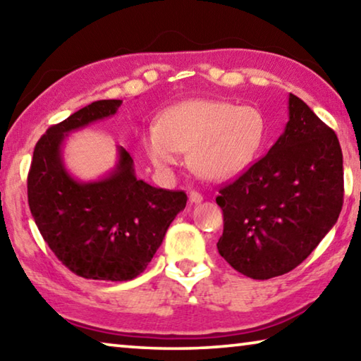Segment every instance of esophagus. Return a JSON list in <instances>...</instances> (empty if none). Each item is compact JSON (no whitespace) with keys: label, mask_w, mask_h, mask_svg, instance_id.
<instances>
[{"label":"esophagus","mask_w":361,"mask_h":361,"mask_svg":"<svg viewBox=\"0 0 361 361\" xmlns=\"http://www.w3.org/2000/svg\"><path fill=\"white\" fill-rule=\"evenodd\" d=\"M204 200V197H202V194H199V192H195V191H191L189 192V202H192V204H200Z\"/></svg>","instance_id":"esophagus-1"}]
</instances>
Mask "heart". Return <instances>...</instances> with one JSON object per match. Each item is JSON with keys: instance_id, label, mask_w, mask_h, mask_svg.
<instances>
[{"instance_id": "1", "label": "heart", "mask_w": 361, "mask_h": 361, "mask_svg": "<svg viewBox=\"0 0 361 361\" xmlns=\"http://www.w3.org/2000/svg\"><path fill=\"white\" fill-rule=\"evenodd\" d=\"M266 138V121L253 106L189 100L170 106L145 127L142 145L152 166L169 172L189 151V166L210 181L235 178L252 166Z\"/></svg>"}]
</instances>
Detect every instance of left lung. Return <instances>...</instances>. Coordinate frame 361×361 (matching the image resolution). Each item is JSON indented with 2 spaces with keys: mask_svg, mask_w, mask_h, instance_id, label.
Returning a JSON list of instances; mask_svg holds the SVG:
<instances>
[{
  "mask_svg": "<svg viewBox=\"0 0 361 361\" xmlns=\"http://www.w3.org/2000/svg\"><path fill=\"white\" fill-rule=\"evenodd\" d=\"M344 197L339 140L288 95V122L267 154L219 189L218 252L243 276L267 280L307 258L338 221Z\"/></svg>",
  "mask_w": 361,
  "mask_h": 361,
  "instance_id": "obj_1",
  "label": "left lung"
}]
</instances>
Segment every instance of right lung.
I'll list each match as a JSON object with an SVG mask.
<instances>
[{
	"mask_svg": "<svg viewBox=\"0 0 361 361\" xmlns=\"http://www.w3.org/2000/svg\"><path fill=\"white\" fill-rule=\"evenodd\" d=\"M122 100H99L52 126L33 151L28 205L49 248L84 279L124 282L142 274L169 226L186 207V194L138 180L133 159L118 148L114 169L81 181L63 162L71 132L111 118Z\"/></svg>",
	"mask_w": 361,
	"mask_h": 361,
	"instance_id": "1",
	"label": "right lung"
}]
</instances>
